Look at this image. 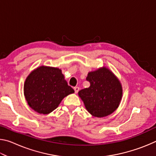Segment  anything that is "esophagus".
Returning a JSON list of instances; mask_svg holds the SVG:
<instances>
[{
	"mask_svg": "<svg viewBox=\"0 0 156 156\" xmlns=\"http://www.w3.org/2000/svg\"><path fill=\"white\" fill-rule=\"evenodd\" d=\"M73 89H74L75 93H76V94H77L78 92V91H79V87H75L73 88Z\"/></svg>",
	"mask_w": 156,
	"mask_h": 156,
	"instance_id": "34e87169",
	"label": "esophagus"
}]
</instances>
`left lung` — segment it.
<instances>
[{"label": "left lung", "instance_id": "obj_1", "mask_svg": "<svg viewBox=\"0 0 156 156\" xmlns=\"http://www.w3.org/2000/svg\"><path fill=\"white\" fill-rule=\"evenodd\" d=\"M87 80L90 87L78 91L87 112L97 118L112 114L119 107L122 87L116 76L106 67L89 72Z\"/></svg>", "mask_w": 156, "mask_h": 156}]
</instances>
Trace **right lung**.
<instances>
[{"label":"right lung","mask_w":156,"mask_h":156,"mask_svg":"<svg viewBox=\"0 0 156 156\" xmlns=\"http://www.w3.org/2000/svg\"><path fill=\"white\" fill-rule=\"evenodd\" d=\"M74 93L59 68L42 65L25 79L24 96L31 109L41 114H49L62 100Z\"/></svg>","instance_id":"obj_1"}]
</instances>
